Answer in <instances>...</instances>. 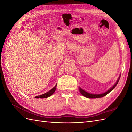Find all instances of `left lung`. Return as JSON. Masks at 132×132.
I'll use <instances>...</instances> for the list:
<instances>
[{
    "label": "left lung",
    "mask_w": 132,
    "mask_h": 132,
    "mask_svg": "<svg viewBox=\"0 0 132 132\" xmlns=\"http://www.w3.org/2000/svg\"><path fill=\"white\" fill-rule=\"evenodd\" d=\"M120 77H121V74L120 75H119V77L117 80V81H116V82L115 84L112 87H111V88L109 90H107L106 92H105V93H103V94H90V93H87V92L85 91V90H82L81 88H80V87H79V91L80 92V93L84 96H85V97H87V98H100V97H102L103 96H106V95H107L108 94H109V93H110V92L113 90V89L114 88V87L116 86L117 84H118L119 80V79H120Z\"/></svg>",
    "instance_id": "1"
}]
</instances>
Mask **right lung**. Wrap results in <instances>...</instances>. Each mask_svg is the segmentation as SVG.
<instances>
[{
    "label": "right lung",
    "instance_id": "add662e5",
    "mask_svg": "<svg viewBox=\"0 0 132 132\" xmlns=\"http://www.w3.org/2000/svg\"><path fill=\"white\" fill-rule=\"evenodd\" d=\"M56 87H57V84L55 85V86L53 87V89H52L48 92H47V93H46L42 95L37 96L35 97V98H47V97L51 96L54 93L55 90H56Z\"/></svg>",
    "mask_w": 132,
    "mask_h": 132
}]
</instances>
